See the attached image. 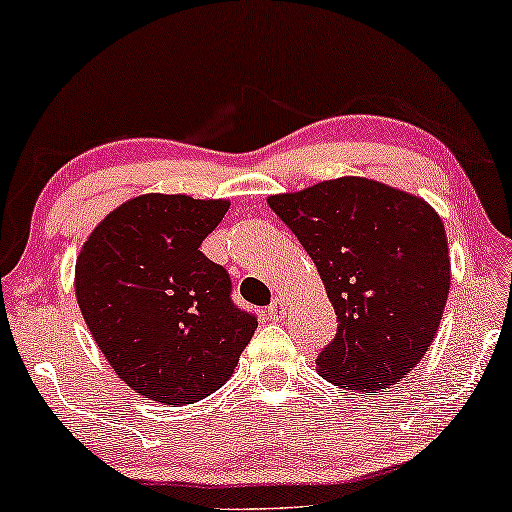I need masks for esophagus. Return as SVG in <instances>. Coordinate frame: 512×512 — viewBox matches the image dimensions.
Wrapping results in <instances>:
<instances>
[{"mask_svg":"<svg viewBox=\"0 0 512 512\" xmlns=\"http://www.w3.org/2000/svg\"><path fill=\"white\" fill-rule=\"evenodd\" d=\"M286 314V307L282 303V298H272V303L268 307V317L270 319H282Z\"/></svg>","mask_w":512,"mask_h":512,"instance_id":"esophagus-1","label":"esophagus"}]
</instances>
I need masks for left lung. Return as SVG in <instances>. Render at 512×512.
Instances as JSON below:
<instances>
[{
  "instance_id": "left-lung-1",
  "label": "left lung",
  "mask_w": 512,
  "mask_h": 512,
  "mask_svg": "<svg viewBox=\"0 0 512 512\" xmlns=\"http://www.w3.org/2000/svg\"><path fill=\"white\" fill-rule=\"evenodd\" d=\"M268 205L317 265L338 333L317 359L342 391L377 396L424 359L450 293L445 226L429 202L340 177Z\"/></svg>"
}]
</instances>
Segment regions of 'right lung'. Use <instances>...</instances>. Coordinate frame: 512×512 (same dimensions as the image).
Masks as SVG:
<instances>
[{
  "label": "right lung",
  "instance_id": "add662e5",
  "mask_svg": "<svg viewBox=\"0 0 512 512\" xmlns=\"http://www.w3.org/2000/svg\"><path fill=\"white\" fill-rule=\"evenodd\" d=\"M228 200L137 195L104 216L76 258L74 289L97 347L139 396L200 401L228 382L258 321L200 251Z\"/></svg>",
  "mask_w": 512,
  "mask_h": 512
}]
</instances>
